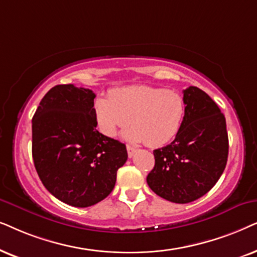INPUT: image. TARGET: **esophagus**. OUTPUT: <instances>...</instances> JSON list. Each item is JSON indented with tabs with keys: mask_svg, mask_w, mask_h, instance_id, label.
Listing matches in <instances>:
<instances>
[{
	"mask_svg": "<svg viewBox=\"0 0 257 257\" xmlns=\"http://www.w3.org/2000/svg\"><path fill=\"white\" fill-rule=\"evenodd\" d=\"M126 152H128V156L129 157H133L134 156V154L136 153V148L132 146H126Z\"/></svg>",
	"mask_w": 257,
	"mask_h": 257,
	"instance_id": "esophagus-1",
	"label": "esophagus"
}]
</instances>
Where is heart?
I'll list each match as a JSON object with an SVG mask.
<instances>
[{
	"label": "heart",
	"mask_w": 257,
	"mask_h": 257,
	"mask_svg": "<svg viewBox=\"0 0 257 257\" xmlns=\"http://www.w3.org/2000/svg\"><path fill=\"white\" fill-rule=\"evenodd\" d=\"M187 103L180 93L166 88L134 85L112 90L94 102V114L102 134L114 138L118 128L131 123L123 134L126 141L161 147L179 134Z\"/></svg>",
	"instance_id": "1"
}]
</instances>
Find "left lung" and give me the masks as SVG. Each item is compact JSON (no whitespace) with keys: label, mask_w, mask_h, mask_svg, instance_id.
<instances>
[{"label":"left lung","mask_w":257,"mask_h":257,"mask_svg":"<svg viewBox=\"0 0 257 257\" xmlns=\"http://www.w3.org/2000/svg\"><path fill=\"white\" fill-rule=\"evenodd\" d=\"M182 128L170 145L154 150L155 166L147 176L150 189L174 203H189L215 186L228 160L225 117L197 87L183 90Z\"/></svg>","instance_id":"1"}]
</instances>
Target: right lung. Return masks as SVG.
<instances>
[{
	"label": "right lung",
	"instance_id": "1",
	"mask_svg": "<svg viewBox=\"0 0 257 257\" xmlns=\"http://www.w3.org/2000/svg\"><path fill=\"white\" fill-rule=\"evenodd\" d=\"M93 90L59 84L33 117V160L43 186L73 207L104 200L128 159L125 146L96 131Z\"/></svg>",
	"mask_w": 257,
	"mask_h": 257
}]
</instances>
